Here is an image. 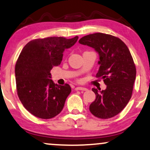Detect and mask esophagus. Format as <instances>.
Wrapping results in <instances>:
<instances>
[{"mask_svg":"<svg viewBox=\"0 0 150 150\" xmlns=\"http://www.w3.org/2000/svg\"><path fill=\"white\" fill-rule=\"evenodd\" d=\"M76 90H82V91H86L87 90L86 88H83V87H76L75 88Z\"/></svg>","mask_w":150,"mask_h":150,"instance_id":"esophagus-1","label":"esophagus"}]
</instances>
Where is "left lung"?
Wrapping results in <instances>:
<instances>
[{
    "mask_svg": "<svg viewBox=\"0 0 150 150\" xmlns=\"http://www.w3.org/2000/svg\"><path fill=\"white\" fill-rule=\"evenodd\" d=\"M79 43L94 48L99 54V70L96 77L102 78L107 88H92L96 99L90 111L100 119H108L121 112L132 96L136 67L125 43L114 36L97 33L84 36Z\"/></svg>",
    "mask_w": 150,
    "mask_h": 150,
    "instance_id": "left-lung-1",
    "label": "left lung"
}]
</instances>
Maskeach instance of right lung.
Wrapping results in <instances>:
<instances>
[{
  "mask_svg": "<svg viewBox=\"0 0 150 150\" xmlns=\"http://www.w3.org/2000/svg\"><path fill=\"white\" fill-rule=\"evenodd\" d=\"M78 38L34 39L21 52L15 68L17 93L23 106L35 116L50 119L62 110L71 86L55 84L50 71L60 64L63 52L75 45Z\"/></svg>",
  "mask_w": 150,
  "mask_h": 150,
  "instance_id": "1",
  "label": "right lung"
}]
</instances>
